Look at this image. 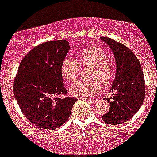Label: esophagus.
Returning a JSON list of instances; mask_svg holds the SVG:
<instances>
[{"mask_svg":"<svg viewBox=\"0 0 157 157\" xmlns=\"http://www.w3.org/2000/svg\"><path fill=\"white\" fill-rule=\"evenodd\" d=\"M88 101H90L91 103H97L98 101H99V99H91V100H88Z\"/></svg>","mask_w":157,"mask_h":157,"instance_id":"1","label":"esophagus"}]
</instances>
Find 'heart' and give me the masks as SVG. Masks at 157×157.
I'll return each mask as SVG.
<instances>
[{
	"label": "heart",
	"instance_id": "b5f03b06",
	"mask_svg": "<svg viewBox=\"0 0 157 157\" xmlns=\"http://www.w3.org/2000/svg\"><path fill=\"white\" fill-rule=\"evenodd\" d=\"M77 60L66 57L60 66V74L65 80L73 82L77 79L81 67H93L92 81H77L69 88V93L75 97L87 99L94 97L101 90L99 80L104 86L113 82L115 69L107 52L98 46H90L80 50Z\"/></svg>",
	"mask_w": 157,
	"mask_h": 157
}]
</instances>
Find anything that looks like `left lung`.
Wrapping results in <instances>:
<instances>
[{
	"label": "left lung",
	"mask_w": 157,
	"mask_h": 157,
	"mask_svg": "<svg viewBox=\"0 0 157 157\" xmlns=\"http://www.w3.org/2000/svg\"><path fill=\"white\" fill-rule=\"evenodd\" d=\"M115 56L116 75L107 98L109 110L103 115L104 121L118 125L131 119L143 105L145 98V80L139 60L132 50L121 43L108 37H101Z\"/></svg>",
	"instance_id": "left-lung-1"
}]
</instances>
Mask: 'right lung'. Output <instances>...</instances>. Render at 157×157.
<instances>
[{"label": "right lung", "instance_id": "1", "mask_svg": "<svg viewBox=\"0 0 157 157\" xmlns=\"http://www.w3.org/2000/svg\"><path fill=\"white\" fill-rule=\"evenodd\" d=\"M69 50L66 40L41 43L25 56L14 78V94L20 109L30 122L42 129L63 125L77 101L66 96L60 74Z\"/></svg>", "mask_w": 157, "mask_h": 157}]
</instances>
